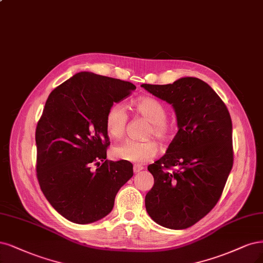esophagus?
I'll use <instances>...</instances> for the list:
<instances>
[{"instance_id":"esophagus-1","label":"esophagus","mask_w":263,"mask_h":263,"mask_svg":"<svg viewBox=\"0 0 263 263\" xmlns=\"http://www.w3.org/2000/svg\"><path fill=\"white\" fill-rule=\"evenodd\" d=\"M133 170H134V173L136 174V173H139L140 171H142V170H143V166H141V165H139V164H135L134 167H133Z\"/></svg>"}]
</instances>
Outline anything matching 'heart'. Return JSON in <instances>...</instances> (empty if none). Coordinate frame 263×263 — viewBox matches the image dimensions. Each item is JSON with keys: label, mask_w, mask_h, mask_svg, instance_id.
I'll use <instances>...</instances> for the list:
<instances>
[{"label": "heart", "mask_w": 263, "mask_h": 263, "mask_svg": "<svg viewBox=\"0 0 263 263\" xmlns=\"http://www.w3.org/2000/svg\"><path fill=\"white\" fill-rule=\"evenodd\" d=\"M135 110L149 122L146 137H155L160 142H167L173 137L174 124L166 119V108L162 102L155 98H141L134 103ZM128 115L125 107L120 103L112 104L106 111L104 125L106 133L112 138L121 139L126 130ZM158 152V144L155 140L147 139L143 141L126 140L113 149L115 158L127 162L142 164L155 158Z\"/></svg>", "instance_id": "obj_1"}]
</instances>
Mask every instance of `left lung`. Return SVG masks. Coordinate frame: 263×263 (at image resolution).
Returning a JSON list of instances; mask_svg holds the SVG:
<instances>
[{
    "label": "left lung",
    "mask_w": 263,
    "mask_h": 263,
    "mask_svg": "<svg viewBox=\"0 0 263 263\" xmlns=\"http://www.w3.org/2000/svg\"><path fill=\"white\" fill-rule=\"evenodd\" d=\"M174 107L178 132L166 153L148 166L155 184L144 199L158 224L185 230L218 203L233 166L232 120L214 90L195 77L141 85Z\"/></svg>",
    "instance_id": "1"
}]
</instances>
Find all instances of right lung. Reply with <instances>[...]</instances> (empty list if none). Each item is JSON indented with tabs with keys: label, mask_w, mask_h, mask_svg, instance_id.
Here are the masks:
<instances>
[{
	"label": "right lung",
	"mask_w": 263,
	"mask_h": 263,
	"mask_svg": "<svg viewBox=\"0 0 263 263\" xmlns=\"http://www.w3.org/2000/svg\"><path fill=\"white\" fill-rule=\"evenodd\" d=\"M135 89L129 81L81 71L54 89L45 102L35 128L37 177L50 204L70 222L104 218L134 174L130 162L105 160L110 139L104 117Z\"/></svg>",
	"instance_id": "add662e5"
}]
</instances>
